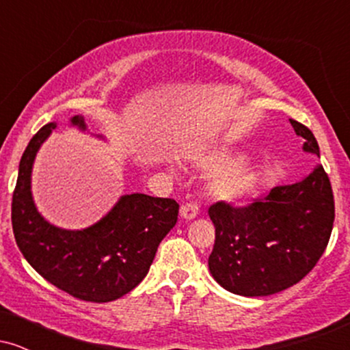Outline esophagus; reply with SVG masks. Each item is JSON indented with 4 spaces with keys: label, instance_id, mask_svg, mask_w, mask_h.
<instances>
[{
    "label": "esophagus",
    "instance_id": "obj_1",
    "mask_svg": "<svg viewBox=\"0 0 350 350\" xmlns=\"http://www.w3.org/2000/svg\"><path fill=\"white\" fill-rule=\"evenodd\" d=\"M199 214V207L196 204H184L179 208V217L183 220H192Z\"/></svg>",
    "mask_w": 350,
    "mask_h": 350
}]
</instances>
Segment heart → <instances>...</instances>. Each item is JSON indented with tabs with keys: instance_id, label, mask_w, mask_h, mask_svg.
I'll use <instances>...</instances> for the list:
<instances>
[{
	"instance_id": "b5f03b06",
	"label": "heart",
	"mask_w": 350,
	"mask_h": 350,
	"mask_svg": "<svg viewBox=\"0 0 350 350\" xmlns=\"http://www.w3.org/2000/svg\"><path fill=\"white\" fill-rule=\"evenodd\" d=\"M199 170L211 172L207 192L214 200L224 204H242L260 184V170L247 159L230 151L200 152L192 156Z\"/></svg>"
}]
</instances>
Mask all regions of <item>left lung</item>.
Wrapping results in <instances>:
<instances>
[{
	"label": "left lung",
	"mask_w": 350,
	"mask_h": 350,
	"mask_svg": "<svg viewBox=\"0 0 350 350\" xmlns=\"http://www.w3.org/2000/svg\"><path fill=\"white\" fill-rule=\"evenodd\" d=\"M303 136V151L319 156L314 135L290 120ZM215 227L208 271L234 295L270 296L296 284L326 250L334 224V198L323 166L303 180L276 186L248 207L217 202L208 208Z\"/></svg>",
	"instance_id": "obj_1"
}]
</instances>
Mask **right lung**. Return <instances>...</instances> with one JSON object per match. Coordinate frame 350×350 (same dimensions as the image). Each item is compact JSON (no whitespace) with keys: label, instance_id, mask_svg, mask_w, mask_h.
<instances>
[{"label":"right lung","instance_id":"right-lung-1","mask_svg":"<svg viewBox=\"0 0 350 350\" xmlns=\"http://www.w3.org/2000/svg\"><path fill=\"white\" fill-rule=\"evenodd\" d=\"M69 124L87 131L82 115L72 116ZM55 128V122L42 126L23 152L11 207L16 243L27 263L59 290L94 303L115 301L148 275L159 243L178 222L179 204L135 192L122 196L90 227L70 230L51 224L38 211L31 179L36 156Z\"/></svg>","mask_w":350,"mask_h":350}]
</instances>
